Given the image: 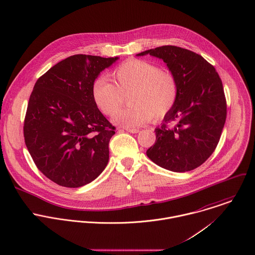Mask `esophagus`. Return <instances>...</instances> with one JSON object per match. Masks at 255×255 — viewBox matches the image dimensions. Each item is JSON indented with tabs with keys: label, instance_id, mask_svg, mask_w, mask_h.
<instances>
[{
	"label": "esophagus",
	"instance_id": "1",
	"mask_svg": "<svg viewBox=\"0 0 255 255\" xmlns=\"http://www.w3.org/2000/svg\"><path fill=\"white\" fill-rule=\"evenodd\" d=\"M125 130L129 133H132V134H136L139 132V129H133V128H125Z\"/></svg>",
	"mask_w": 255,
	"mask_h": 255
}]
</instances>
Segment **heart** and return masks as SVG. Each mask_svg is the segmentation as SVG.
<instances>
[{
	"label": "heart",
	"instance_id": "heart-1",
	"mask_svg": "<svg viewBox=\"0 0 255 255\" xmlns=\"http://www.w3.org/2000/svg\"><path fill=\"white\" fill-rule=\"evenodd\" d=\"M116 85L106 77H98L92 87L96 105L106 115L113 114L130 93L129 107L117 111L113 123L126 128H136L151 118L161 119L175 105L178 98L176 78L168 71L146 60L129 59L114 71Z\"/></svg>",
	"mask_w": 255,
	"mask_h": 255
}]
</instances>
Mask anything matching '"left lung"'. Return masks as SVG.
<instances>
[{"label": "left lung", "mask_w": 255, "mask_h": 255, "mask_svg": "<svg viewBox=\"0 0 255 255\" xmlns=\"http://www.w3.org/2000/svg\"><path fill=\"white\" fill-rule=\"evenodd\" d=\"M161 59L177 80L178 98L164 122L155 128V142L147 151L155 164L174 172L201 165L215 151L226 122L227 103L222 81L201 55L176 46L137 54Z\"/></svg>", "instance_id": "left-lung-1"}]
</instances>
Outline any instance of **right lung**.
Segmentation results:
<instances>
[{
	"label": "right lung",
	"mask_w": 255,
	"mask_h": 255,
	"mask_svg": "<svg viewBox=\"0 0 255 255\" xmlns=\"http://www.w3.org/2000/svg\"><path fill=\"white\" fill-rule=\"evenodd\" d=\"M118 59L74 55L53 66L34 85L24 141L38 169L58 185L89 184L108 163L115 128L94 102L92 87Z\"/></svg>",
	"instance_id": "1"
}]
</instances>
